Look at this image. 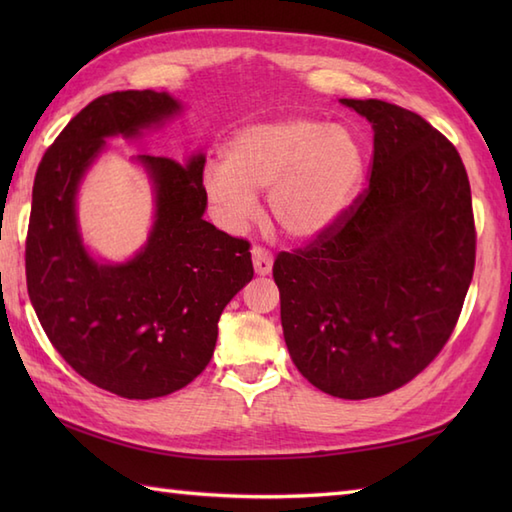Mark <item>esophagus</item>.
<instances>
[{
    "label": "esophagus",
    "instance_id": "esophagus-1",
    "mask_svg": "<svg viewBox=\"0 0 512 512\" xmlns=\"http://www.w3.org/2000/svg\"><path fill=\"white\" fill-rule=\"evenodd\" d=\"M250 253H253V266H255V273L259 277H264L270 273V270H273V255H270L266 248L255 246Z\"/></svg>",
    "mask_w": 512,
    "mask_h": 512
}]
</instances>
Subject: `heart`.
Listing matches in <instances>:
<instances>
[{
  "mask_svg": "<svg viewBox=\"0 0 512 512\" xmlns=\"http://www.w3.org/2000/svg\"><path fill=\"white\" fill-rule=\"evenodd\" d=\"M363 180L361 140L312 116L242 127L224 147V165L209 167L202 178L206 198L231 226L255 213V193L268 191L270 222L297 242L339 224Z\"/></svg>",
  "mask_w": 512,
  "mask_h": 512,
  "instance_id": "heart-1",
  "label": "heart"
}]
</instances>
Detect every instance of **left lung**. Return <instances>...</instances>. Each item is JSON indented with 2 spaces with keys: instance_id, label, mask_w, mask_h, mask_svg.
I'll return each mask as SVG.
<instances>
[{
  "instance_id": "8db88e82",
  "label": "left lung",
  "mask_w": 512,
  "mask_h": 512,
  "mask_svg": "<svg viewBox=\"0 0 512 512\" xmlns=\"http://www.w3.org/2000/svg\"><path fill=\"white\" fill-rule=\"evenodd\" d=\"M374 129L369 187L328 233L279 253L292 363L325 394L363 400L416 378L458 323L475 268L471 184L438 129L405 107L341 99Z\"/></svg>"
}]
</instances>
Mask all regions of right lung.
Listing matches in <instances>:
<instances>
[{"label": "right lung", "mask_w": 512, "mask_h": 512, "mask_svg": "<svg viewBox=\"0 0 512 512\" xmlns=\"http://www.w3.org/2000/svg\"><path fill=\"white\" fill-rule=\"evenodd\" d=\"M167 92L94 99L43 154L26 237L28 295L43 332L88 383L129 400L167 396L209 365L217 321L253 279L250 244L204 220V154L138 156L156 195L145 246L101 264L83 246L76 191L105 138H136L180 114Z\"/></svg>", "instance_id": "right-lung-1"}]
</instances>
